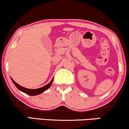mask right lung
Here are the masks:
<instances>
[{
  "mask_svg": "<svg viewBox=\"0 0 129 129\" xmlns=\"http://www.w3.org/2000/svg\"><path fill=\"white\" fill-rule=\"evenodd\" d=\"M11 80H12V82L14 83V84L15 85L16 87H17L19 90H21V92L25 93L28 94V95L35 96V95H37V94L42 93L45 92V90H46L48 88H49L50 87V86L52 85V82L53 81V78L52 79V80L50 81L48 84H46V85L43 86V87L39 88V89H27V88L24 87H22V86L19 85V84L17 83H16L15 81L12 79V78H11Z\"/></svg>",
  "mask_w": 129,
  "mask_h": 129,
  "instance_id": "add662e5",
  "label": "right lung"
}]
</instances>
